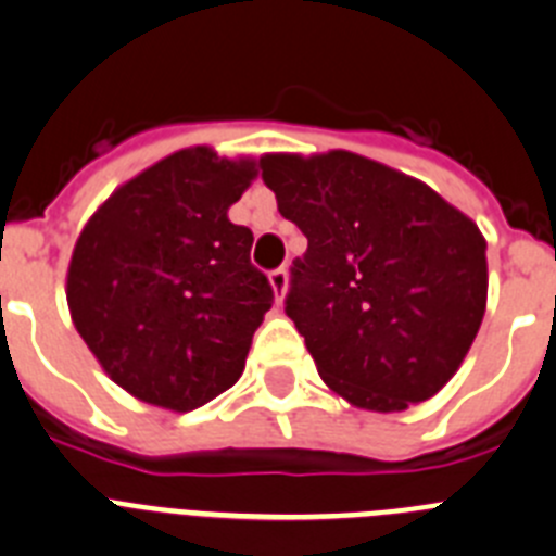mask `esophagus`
Returning a JSON list of instances; mask_svg holds the SVG:
<instances>
[{
    "label": "esophagus",
    "mask_w": 556,
    "mask_h": 556,
    "mask_svg": "<svg viewBox=\"0 0 556 556\" xmlns=\"http://www.w3.org/2000/svg\"><path fill=\"white\" fill-rule=\"evenodd\" d=\"M268 282H271V290H274V299H277V304H282L285 293H288V271H285V268H277V271L268 274Z\"/></svg>",
    "instance_id": "esophagus-1"
}]
</instances>
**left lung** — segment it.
Segmentation results:
<instances>
[{"mask_svg":"<svg viewBox=\"0 0 556 556\" xmlns=\"http://www.w3.org/2000/svg\"><path fill=\"white\" fill-rule=\"evenodd\" d=\"M307 238L285 313L332 393L402 413L457 374L488 307V241L427 182L363 154L260 157Z\"/></svg>","mask_w":556,"mask_h":556,"instance_id":"1","label":"left lung"}]
</instances>
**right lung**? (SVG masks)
Listing matches in <instances>:
<instances>
[{
    "mask_svg": "<svg viewBox=\"0 0 556 556\" xmlns=\"http://www.w3.org/2000/svg\"><path fill=\"white\" fill-rule=\"evenodd\" d=\"M257 160L188 147L97 207L74 243L66 302L102 371L138 402L188 413L238 382L274 290L229 207Z\"/></svg>",
    "mask_w": 556,
    "mask_h": 556,
    "instance_id": "add662e5",
    "label": "right lung"
}]
</instances>
